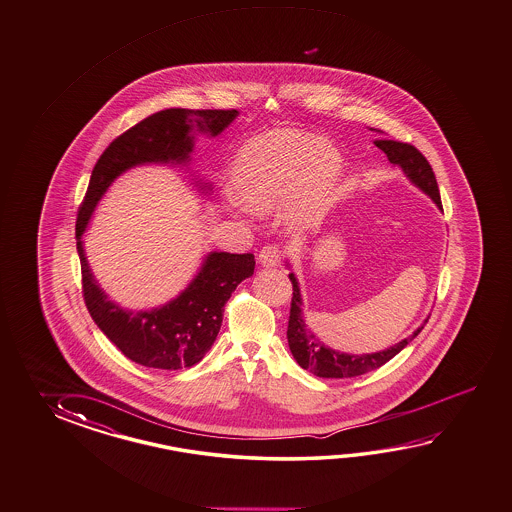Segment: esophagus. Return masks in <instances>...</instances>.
<instances>
[{"label":"esophagus","mask_w":512,"mask_h":512,"mask_svg":"<svg viewBox=\"0 0 512 512\" xmlns=\"http://www.w3.org/2000/svg\"><path fill=\"white\" fill-rule=\"evenodd\" d=\"M281 256L283 254H281V249L278 245H265L260 251L258 260H260L263 267H278L281 263Z\"/></svg>","instance_id":"34e87169"}]
</instances>
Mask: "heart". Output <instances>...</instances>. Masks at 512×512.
<instances>
[{
	"label": "heart",
	"instance_id": "1",
	"mask_svg": "<svg viewBox=\"0 0 512 512\" xmlns=\"http://www.w3.org/2000/svg\"><path fill=\"white\" fill-rule=\"evenodd\" d=\"M343 176L340 152L311 134L276 129L247 141L231 169V187L245 209L276 211L291 232L312 231L331 209Z\"/></svg>",
	"mask_w": 512,
	"mask_h": 512
}]
</instances>
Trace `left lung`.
<instances>
[{
  "label": "left lung",
  "instance_id": "1",
  "mask_svg": "<svg viewBox=\"0 0 512 512\" xmlns=\"http://www.w3.org/2000/svg\"><path fill=\"white\" fill-rule=\"evenodd\" d=\"M374 145L387 154L392 165L400 167L403 174L414 183L420 191L425 192L431 198L438 209L441 207L440 189L436 183V176L432 172L429 161L416 147L409 143H401L394 140H376ZM289 267V263H287ZM292 281L291 316L287 327V340L294 360L298 361L301 369L312 372L320 378H354L365 372L374 371L387 361L392 360L398 352L403 351L418 334L423 325L412 332L409 338L392 345L389 349L371 354H347V352L334 351L327 347L323 341L307 327L303 318V300H301L300 283L296 280L294 272L289 274Z\"/></svg>",
  "mask_w": 512,
  "mask_h": 512
}]
</instances>
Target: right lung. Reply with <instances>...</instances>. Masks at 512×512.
Masks as SVG:
<instances>
[{"label": "right lung", "instance_id": "obj_1", "mask_svg": "<svg viewBox=\"0 0 512 512\" xmlns=\"http://www.w3.org/2000/svg\"><path fill=\"white\" fill-rule=\"evenodd\" d=\"M240 112L165 109L123 132L94 165L85 200L76 221L83 298L100 331L129 360L143 367L178 371L192 367L211 349L220 332L223 307L241 281L254 274L252 254L212 251L194 280L174 298L151 311H129L109 300L94 278L83 249V232L98 201L112 181L132 167L147 163L185 165L191 161L194 132L211 138L225 131ZM209 191L207 183H198Z\"/></svg>", "mask_w": 512, "mask_h": 512}]
</instances>
